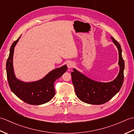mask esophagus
<instances>
[{
    "instance_id": "obj_1",
    "label": "esophagus",
    "mask_w": 134,
    "mask_h": 134,
    "mask_svg": "<svg viewBox=\"0 0 134 134\" xmlns=\"http://www.w3.org/2000/svg\"><path fill=\"white\" fill-rule=\"evenodd\" d=\"M67 67H68V69H72V67H74L75 66V64H74V63H73L72 62H68V63H67Z\"/></svg>"
}]
</instances>
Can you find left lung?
<instances>
[{"mask_svg": "<svg viewBox=\"0 0 134 134\" xmlns=\"http://www.w3.org/2000/svg\"><path fill=\"white\" fill-rule=\"evenodd\" d=\"M119 51V72L114 80L109 82H97L85 76L76 69L71 72L72 82L78 98L85 103L100 105L106 103L117 94L124 81V62L121 55V48L119 42L111 37Z\"/></svg>", "mask_w": 134, "mask_h": 134, "instance_id": "left-lung-1", "label": "left lung"}]
</instances>
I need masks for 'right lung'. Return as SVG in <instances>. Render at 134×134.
Wrapping results in <instances>:
<instances>
[{"label":"right lung","instance_id":"right-lung-1","mask_svg":"<svg viewBox=\"0 0 134 134\" xmlns=\"http://www.w3.org/2000/svg\"><path fill=\"white\" fill-rule=\"evenodd\" d=\"M21 36L11 45L6 63V72L11 90L22 101L30 105H38L49 102L55 94L54 83L67 71L66 65L51 71L40 80L25 82L16 78L13 68L14 48Z\"/></svg>","mask_w":134,"mask_h":134}]
</instances>
